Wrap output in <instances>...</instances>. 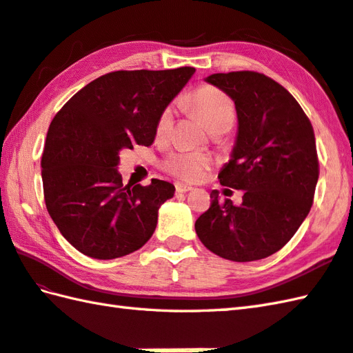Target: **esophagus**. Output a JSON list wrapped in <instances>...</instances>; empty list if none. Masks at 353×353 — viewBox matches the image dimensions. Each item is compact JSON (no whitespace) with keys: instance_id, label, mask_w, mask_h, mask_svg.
Listing matches in <instances>:
<instances>
[{"instance_id":"1","label":"esophagus","mask_w":353,"mask_h":353,"mask_svg":"<svg viewBox=\"0 0 353 353\" xmlns=\"http://www.w3.org/2000/svg\"><path fill=\"white\" fill-rule=\"evenodd\" d=\"M191 190H192V186H190V185L176 183V191H177L179 194H185V192H188V191H191Z\"/></svg>"}]
</instances>
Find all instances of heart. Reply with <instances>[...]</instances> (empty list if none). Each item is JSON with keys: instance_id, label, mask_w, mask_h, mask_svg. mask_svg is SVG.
<instances>
[{"instance_id": "obj_1", "label": "heart", "mask_w": 353, "mask_h": 353, "mask_svg": "<svg viewBox=\"0 0 353 353\" xmlns=\"http://www.w3.org/2000/svg\"><path fill=\"white\" fill-rule=\"evenodd\" d=\"M188 103L199 112L209 132H215L232 125L235 121V108L229 97L220 89L212 86H203L194 92ZM172 119V109L167 108L157 119L156 133L163 137L170 130ZM209 167V159L203 154L176 152L171 153L165 161V168L186 181H197L205 174Z\"/></svg>"}]
</instances>
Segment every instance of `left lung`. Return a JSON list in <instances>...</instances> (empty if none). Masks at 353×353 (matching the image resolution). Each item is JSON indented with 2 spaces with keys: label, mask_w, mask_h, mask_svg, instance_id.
<instances>
[{
  "label": "left lung",
  "mask_w": 353,
  "mask_h": 353,
  "mask_svg": "<svg viewBox=\"0 0 353 353\" xmlns=\"http://www.w3.org/2000/svg\"><path fill=\"white\" fill-rule=\"evenodd\" d=\"M208 83L235 103L238 132L220 183L244 191L243 203H220L196 221L206 249L235 262L264 259L281 250L310 214L319 181L316 138L294 97L264 74H212Z\"/></svg>",
  "instance_id": "left-lung-1"
}]
</instances>
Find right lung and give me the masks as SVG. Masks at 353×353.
I'll list each match as a JSON object with an SVG mask.
<instances>
[{"label": "right lung", "mask_w": 353, "mask_h": 353, "mask_svg": "<svg viewBox=\"0 0 353 353\" xmlns=\"http://www.w3.org/2000/svg\"><path fill=\"white\" fill-rule=\"evenodd\" d=\"M196 68L115 71L71 97L52 118L42 154L48 214L72 247L94 259H115L141 249L157 224L174 185L152 179L124 186L119 152L152 145L162 110Z\"/></svg>", "instance_id": "obj_1"}]
</instances>
